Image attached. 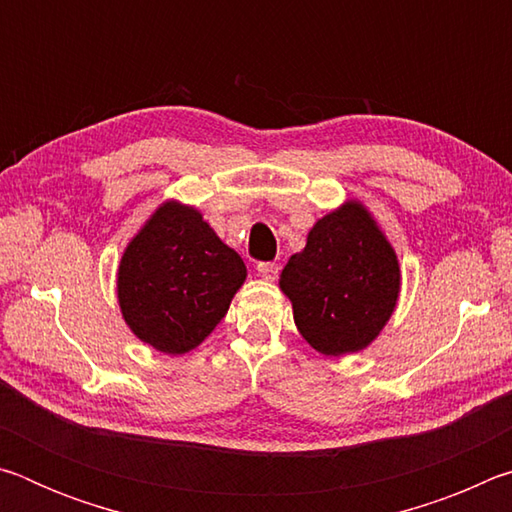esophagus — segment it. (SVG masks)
Segmentation results:
<instances>
[{"instance_id": "esophagus-1", "label": "esophagus", "mask_w": 512, "mask_h": 512, "mask_svg": "<svg viewBox=\"0 0 512 512\" xmlns=\"http://www.w3.org/2000/svg\"><path fill=\"white\" fill-rule=\"evenodd\" d=\"M257 273L259 277H264L266 282H273L277 273H280V266H277L275 262H259L257 264Z\"/></svg>"}]
</instances>
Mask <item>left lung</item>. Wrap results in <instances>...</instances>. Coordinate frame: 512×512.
<instances>
[{
	"label": "left lung",
	"instance_id": "8db88e82",
	"mask_svg": "<svg viewBox=\"0 0 512 512\" xmlns=\"http://www.w3.org/2000/svg\"><path fill=\"white\" fill-rule=\"evenodd\" d=\"M400 287L391 241L361 201L318 219L280 275L298 332L325 357L366 350L391 320Z\"/></svg>",
	"mask_w": 512,
	"mask_h": 512
}]
</instances>
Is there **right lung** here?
Instances as JSON below:
<instances>
[{"instance_id": "obj_1", "label": "right lung", "mask_w": 512, "mask_h": 512, "mask_svg": "<svg viewBox=\"0 0 512 512\" xmlns=\"http://www.w3.org/2000/svg\"><path fill=\"white\" fill-rule=\"evenodd\" d=\"M246 264L192 205L167 201L128 241L117 268L121 316L164 354L201 345L228 314Z\"/></svg>"}]
</instances>
